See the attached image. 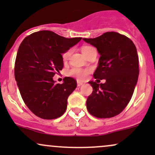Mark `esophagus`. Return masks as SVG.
Here are the masks:
<instances>
[{
    "label": "esophagus",
    "instance_id": "1",
    "mask_svg": "<svg viewBox=\"0 0 155 155\" xmlns=\"http://www.w3.org/2000/svg\"><path fill=\"white\" fill-rule=\"evenodd\" d=\"M81 85H83L82 82H81V81H77V86L78 87H81Z\"/></svg>",
    "mask_w": 155,
    "mask_h": 155
}]
</instances>
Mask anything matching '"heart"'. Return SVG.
<instances>
[{"mask_svg": "<svg viewBox=\"0 0 155 155\" xmlns=\"http://www.w3.org/2000/svg\"><path fill=\"white\" fill-rule=\"evenodd\" d=\"M89 47H83L82 49H81V51H82V53L84 51H85L87 49H88ZM71 50L69 49L64 52L63 54V60H68V58H69L71 54ZM90 73V70L87 68H71L70 70H68L67 71V74L70 76H73V77H75L76 79H79V80H84L87 78V76H88V74Z\"/></svg>", "mask_w": 155, "mask_h": 155, "instance_id": "heart-1", "label": "heart"}]
</instances>
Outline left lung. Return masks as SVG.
I'll list each match as a JSON object with an SVG mask.
<instances>
[{
	"instance_id": "obj_1",
	"label": "left lung",
	"mask_w": 155,
	"mask_h": 155,
	"mask_svg": "<svg viewBox=\"0 0 155 155\" xmlns=\"http://www.w3.org/2000/svg\"><path fill=\"white\" fill-rule=\"evenodd\" d=\"M83 40L97 48L101 55L94 78L106 80L104 84L89 81L93 90L87 100V108L97 118L117 116L128 104L138 81L136 46L127 36L116 32Z\"/></svg>"
}]
</instances>
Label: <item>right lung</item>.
<instances>
[{"label":"right lung","instance_id":"obj_1","mask_svg":"<svg viewBox=\"0 0 155 155\" xmlns=\"http://www.w3.org/2000/svg\"><path fill=\"white\" fill-rule=\"evenodd\" d=\"M81 39L41 31L27 36L19 45L15 79L25 104L37 117L53 120L65 113L68 97L77 83L71 77H65L63 84H55L53 76L63 68L62 54Z\"/></svg>","mask_w":155,"mask_h":155}]
</instances>
